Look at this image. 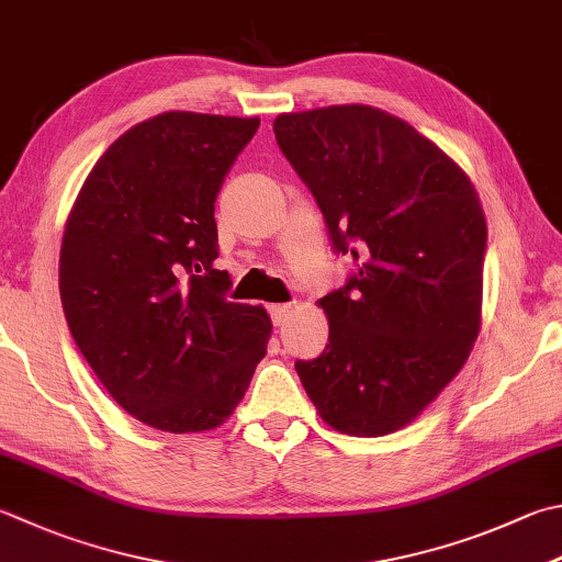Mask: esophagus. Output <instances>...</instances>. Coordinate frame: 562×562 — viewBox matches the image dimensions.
<instances>
[{
    "label": "esophagus",
    "instance_id": "esophagus-1",
    "mask_svg": "<svg viewBox=\"0 0 562 562\" xmlns=\"http://www.w3.org/2000/svg\"><path fill=\"white\" fill-rule=\"evenodd\" d=\"M269 315L273 325H283L285 317L291 315V305L289 303H279V305H269Z\"/></svg>",
    "mask_w": 562,
    "mask_h": 562
}]
</instances>
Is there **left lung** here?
<instances>
[{"instance_id": "obj_1", "label": "left lung", "mask_w": 562, "mask_h": 562, "mask_svg": "<svg viewBox=\"0 0 562 562\" xmlns=\"http://www.w3.org/2000/svg\"><path fill=\"white\" fill-rule=\"evenodd\" d=\"M277 144L357 269L321 299L330 337L295 372L321 418L394 432L468 362L480 333L486 222L462 168L367 104L279 114Z\"/></svg>"}]
</instances>
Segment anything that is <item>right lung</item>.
<instances>
[{"label":"right lung","mask_w":562,"mask_h":562,"mask_svg":"<svg viewBox=\"0 0 562 562\" xmlns=\"http://www.w3.org/2000/svg\"><path fill=\"white\" fill-rule=\"evenodd\" d=\"M257 116L164 112L100 156L60 247L63 313L130 416L166 432L222 426L267 355L261 305L227 301L215 198Z\"/></svg>","instance_id":"obj_1"}]
</instances>
